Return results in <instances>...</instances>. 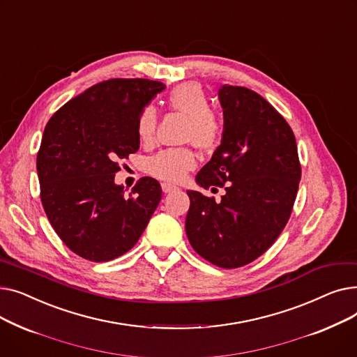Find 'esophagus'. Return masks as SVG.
I'll list each match as a JSON object with an SVG mask.
<instances>
[{"mask_svg":"<svg viewBox=\"0 0 357 357\" xmlns=\"http://www.w3.org/2000/svg\"><path fill=\"white\" fill-rule=\"evenodd\" d=\"M175 190H178L175 185H172V183H167V182H163L162 183V191L165 192V194H169V192H174Z\"/></svg>","mask_w":357,"mask_h":357,"instance_id":"esophagus-1","label":"esophagus"}]
</instances>
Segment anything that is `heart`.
I'll list each match as a JSON object with an SVG mask.
<instances>
[{
  "label": "heart",
  "mask_w": 357,
  "mask_h": 357,
  "mask_svg": "<svg viewBox=\"0 0 357 357\" xmlns=\"http://www.w3.org/2000/svg\"><path fill=\"white\" fill-rule=\"evenodd\" d=\"M169 108L188 117L183 139L192 142L202 150H213L221 140V120L210 109V100L205 91L195 82H186L174 88L166 98ZM158 112L155 107L146 105L136 121L137 136L142 143H152L156 133ZM197 166L195 153L190 147L166 149L150 158L147 172L162 181L178 182L186 172Z\"/></svg>",
  "instance_id": "heart-1"
}]
</instances>
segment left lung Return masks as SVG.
I'll use <instances>...</instances> for the list:
<instances>
[{
    "label": "left lung",
    "mask_w": 357,
    "mask_h": 357,
    "mask_svg": "<svg viewBox=\"0 0 357 357\" xmlns=\"http://www.w3.org/2000/svg\"><path fill=\"white\" fill-rule=\"evenodd\" d=\"M221 144L195 181L226 190L221 201L186 191L185 230L210 264L234 269L264 255L285 229L301 179L294 131L257 92L222 85ZM215 190V188H213Z\"/></svg>",
    "instance_id": "obj_1"
}]
</instances>
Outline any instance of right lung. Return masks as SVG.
Returning a JSON list of instances; mask_svg holds the SVG:
<instances>
[{"instance_id": "1", "label": "right lung", "mask_w": 357, "mask_h": 357, "mask_svg": "<svg viewBox=\"0 0 357 357\" xmlns=\"http://www.w3.org/2000/svg\"><path fill=\"white\" fill-rule=\"evenodd\" d=\"M166 85L114 78L92 85L50 117L37 152L40 199L53 230L78 256L108 261L133 248L162 188L144 176L127 195L120 162L139 150V112Z\"/></svg>"}]
</instances>
